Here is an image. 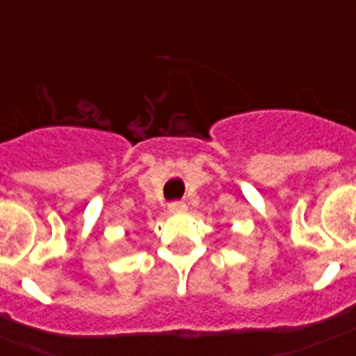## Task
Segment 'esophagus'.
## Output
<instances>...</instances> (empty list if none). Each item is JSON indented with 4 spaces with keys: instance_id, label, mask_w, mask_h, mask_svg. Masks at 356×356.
<instances>
[{
    "instance_id": "esophagus-1",
    "label": "esophagus",
    "mask_w": 356,
    "mask_h": 356,
    "mask_svg": "<svg viewBox=\"0 0 356 356\" xmlns=\"http://www.w3.org/2000/svg\"><path fill=\"white\" fill-rule=\"evenodd\" d=\"M168 211L170 212L186 211V203H183V201H173V203H170V205H168Z\"/></svg>"
}]
</instances>
